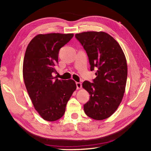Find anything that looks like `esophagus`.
I'll list each match as a JSON object with an SVG mask.
<instances>
[{
    "instance_id": "esophagus-1",
    "label": "esophagus",
    "mask_w": 151,
    "mask_h": 151,
    "mask_svg": "<svg viewBox=\"0 0 151 151\" xmlns=\"http://www.w3.org/2000/svg\"><path fill=\"white\" fill-rule=\"evenodd\" d=\"M76 88H77V89H80L82 88V84L81 82H76Z\"/></svg>"
}]
</instances>
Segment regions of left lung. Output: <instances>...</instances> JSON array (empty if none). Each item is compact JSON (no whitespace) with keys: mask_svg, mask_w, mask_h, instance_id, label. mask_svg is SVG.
<instances>
[{"mask_svg":"<svg viewBox=\"0 0 151 151\" xmlns=\"http://www.w3.org/2000/svg\"><path fill=\"white\" fill-rule=\"evenodd\" d=\"M75 37L87 52L91 70L97 69L93 83L82 84L90 95L84 105V112L93 119H105L117 110L123 98L127 79L126 57L117 41L104 32H84Z\"/></svg>","mask_w":151,"mask_h":151,"instance_id":"obj_1","label":"left lung"}]
</instances>
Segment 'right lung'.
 <instances>
[{"mask_svg":"<svg viewBox=\"0 0 151 151\" xmlns=\"http://www.w3.org/2000/svg\"><path fill=\"white\" fill-rule=\"evenodd\" d=\"M73 34H38L30 41L25 52L22 75L34 108L44 120L55 121L62 117L67 102L76 90L73 80H59L56 72L60 48Z\"/></svg>","mask_w":151,"mask_h":151,"instance_id":"add662e5","label":"right lung"}]
</instances>
